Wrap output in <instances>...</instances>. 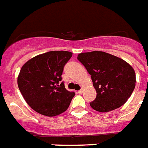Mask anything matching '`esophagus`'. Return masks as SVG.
I'll list each match as a JSON object with an SVG mask.
<instances>
[{"instance_id": "obj_1", "label": "esophagus", "mask_w": 148, "mask_h": 148, "mask_svg": "<svg viewBox=\"0 0 148 148\" xmlns=\"http://www.w3.org/2000/svg\"><path fill=\"white\" fill-rule=\"evenodd\" d=\"M78 94H83V89H81V90H78Z\"/></svg>"}]
</instances>
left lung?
Instances as JSON below:
<instances>
[{
	"label": "left lung",
	"instance_id": "obj_1",
	"mask_svg": "<svg viewBox=\"0 0 148 148\" xmlns=\"http://www.w3.org/2000/svg\"><path fill=\"white\" fill-rule=\"evenodd\" d=\"M77 59L91 75L96 90V98L90 103L93 109L107 112L125 104L136 83V74L130 65L116 56L97 51L81 53Z\"/></svg>",
	"mask_w": 148,
	"mask_h": 148
}]
</instances>
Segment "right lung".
I'll use <instances>...</instances> for the list:
<instances>
[{
	"label": "right lung",
	"mask_w": 148,
	"mask_h": 148,
	"mask_svg": "<svg viewBox=\"0 0 148 148\" xmlns=\"http://www.w3.org/2000/svg\"><path fill=\"white\" fill-rule=\"evenodd\" d=\"M73 56L65 51H53L25 62L18 77L24 99L34 111L49 117L67 110L75 95L61 83L64 66Z\"/></svg>",
	"instance_id": "add662e5"
}]
</instances>
